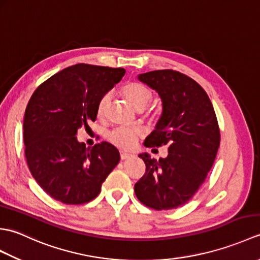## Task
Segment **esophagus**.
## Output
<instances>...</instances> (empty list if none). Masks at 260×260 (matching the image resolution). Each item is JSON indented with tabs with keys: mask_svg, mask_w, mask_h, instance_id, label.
Wrapping results in <instances>:
<instances>
[{
	"mask_svg": "<svg viewBox=\"0 0 260 260\" xmlns=\"http://www.w3.org/2000/svg\"><path fill=\"white\" fill-rule=\"evenodd\" d=\"M133 155H132V154H129V153H126V152H120V158L121 159H127V158H129V157H132Z\"/></svg>",
	"mask_w": 260,
	"mask_h": 260,
	"instance_id": "obj_1",
	"label": "esophagus"
}]
</instances>
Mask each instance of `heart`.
<instances>
[{
	"instance_id": "heart-1",
	"label": "heart",
	"mask_w": 260,
	"mask_h": 260,
	"mask_svg": "<svg viewBox=\"0 0 260 260\" xmlns=\"http://www.w3.org/2000/svg\"><path fill=\"white\" fill-rule=\"evenodd\" d=\"M121 93L133 106L137 109H143L147 106V104L152 101L153 91L150 87L142 84L139 81H129L121 87ZM109 103V95L105 93L97 103V116L98 117H104L106 114V109ZM147 115L153 117L154 113L152 110L147 112ZM142 135L140 128L136 127H125L119 126L112 129L107 134V140L112 143L116 147L120 150H132L134 148L137 141Z\"/></svg>"
}]
</instances>
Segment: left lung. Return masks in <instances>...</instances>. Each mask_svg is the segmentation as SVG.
<instances>
[{
	"instance_id": "obj_1",
	"label": "left lung",
	"mask_w": 260,
	"mask_h": 260,
	"mask_svg": "<svg viewBox=\"0 0 260 260\" xmlns=\"http://www.w3.org/2000/svg\"><path fill=\"white\" fill-rule=\"evenodd\" d=\"M139 79L156 90L163 112L146 147L168 146L158 161L140 154L145 174L134 186L137 199L154 210L183 206L206 180L220 145V129L212 103L190 77L172 69L142 74Z\"/></svg>"
}]
</instances>
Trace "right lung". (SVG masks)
<instances>
[{"label": "right lung", "instance_id": "1", "mask_svg": "<svg viewBox=\"0 0 260 260\" xmlns=\"http://www.w3.org/2000/svg\"><path fill=\"white\" fill-rule=\"evenodd\" d=\"M123 68L78 63L39 86L25 109L23 139L27 167L54 200L82 204L93 200L119 162L107 142L87 148L77 131L97 117V103L119 82Z\"/></svg>", "mask_w": 260, "mask_h": 260}]
</instances>
